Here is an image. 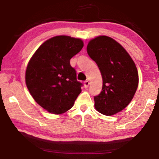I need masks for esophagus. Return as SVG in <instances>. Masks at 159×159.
Wrapping results in <instances>:
<instances>
[{
  "label": "esophagus",
  "instance_id": "esophagus-1",
  "mask_svg": "<svg viewBox=\"0 0 159 159\" xmlns=\"http://www.w3.org/2000/svg\"><path fill=\"white\" fill-rule=\"evenodd\" d=\"M89 85H90V81H89V80H85V81L84 82V87L85 88H87L88 86H89Z\"/></svg>",
  "mask_w": 159,
  "mask_h": 159
}]
</instances>
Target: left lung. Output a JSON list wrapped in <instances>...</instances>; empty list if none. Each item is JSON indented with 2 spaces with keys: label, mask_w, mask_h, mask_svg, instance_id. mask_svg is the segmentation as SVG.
Instances as JSON below:
<instances>
[{
  "label": "left lung",
  "mask_w": 159,
  "mask_h": 159,
  "mask_svg": "<svg viewBox=\"0 0 159 159\" xmlns=\"http://www.w3.org/2000/svg\"><path fill=\"white\" fill-rule=\"evenodd\" d=\"M87 52L98 64L103 80L100 94L94 97L95 109L107 116L122 111L133 99L138 87L135 64L122 45L109 36L91 40Z\"/></svg>",
  "instance_id": "left-lung-1"
}]
</instances>
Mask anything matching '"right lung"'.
<instances>
[{
  "instance_id": "1",
  "label": "right lung",
  "mask_w": 159,
  "mask_h": 159,
  "mask_svg": "<svg viewBox=\"0 0 159 159\" xmlns=\"http://www.w3.org/2000/svg\"><path fill=\"white\" fill-rule=\"evenodd\" d=\"M83 47L81 39L67 36L51 38L40 46L29 60L26 84L40 106L48 112L60 114L74 106L83 84L70 60Z\"/></svg>"
}]
</instances>
